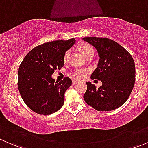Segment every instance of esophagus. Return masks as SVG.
<instances>
[{"instance_id":"34e87169","label":"esophagus","mask_w":148,"mask_h":148,"mask_svg":"<svg viewBox=\"0 0 148 148\" xmlns=\"http://www.w3.org/2000/svg\"><path fill=\"white\" fill-rule=\"evenodd\" d=\"M77 81H74V80H73V81H72V84H73V85L76 84H77Z\"/></svg>"}]
</instances>
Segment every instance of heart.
<instances>
[{"instance_id": "obj_1", "label": "heart", "mask_w": 148, "mask_h": 148, "mask_svg": "<svg viewBox=\"0 0 148 148\" xmlns=\"http://www.w3.org/2000/svg\"><path fill=\"white\" fill-rule=\"evenodd\" d=\"M79 49L80 51L82 53V54L84 56V57L87 58L90 56H94L95 54V51L94 49L92 48V46H90L89 44H82L81 45L79 46ZM69 51H67L65 53L64 56V62H66L69 59ZM71 75L74 79H81L83 77L84 73L82 70L80 69H75L73 71H71Z\"/></svg>"}]
</instances>
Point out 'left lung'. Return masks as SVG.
<instances>
[{"label":"left lung","mask_w":148,"mask_h":148,"mask_svg":"<svg viewBox=\"0 0 148 148\" xmlns=\"http://www.w3.org/2000/svg\"><path fill=\"white\" fill-rule=\"evenodd\" d=\"M84 41L95 46L99 60L91 75L101 80L96 89L90 82L84 95L86 103L97 111H111L122 106L129 98L135 82V66L130 53L118 43L107 38L85 37Z\"/></svg>","instance_id":"1"}]
</instances>
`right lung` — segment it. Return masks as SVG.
Listing matches in <instances>:
<instances>
[{"instance_id": "add662e5", "label": "right lung", "mask_w": 148, "mask_h": 148, "mask_svg": "<svg viewBox=\"0 0 148 148\" xmlns=\"http://www.w3.org/2000/svg\"><path fill=\"white\" fill-rule=\"evenodd\" d=\"M74 38L53 41L34 48L18 69V87L23 102L36 113L49 115L63 106L71 79L55 81L51 75L64 66V56L75 43Z\"/></svg>"}]
</instances>
